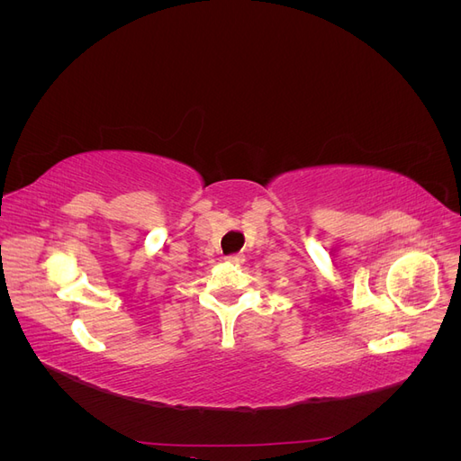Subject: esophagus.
<instances>
[{"instance_id":"obj_1","label":"esophagus","mask_w":461,"mask_h":461,"mask_svg":"<svg viewBox=\"0 0 461 461\" xmlns=\"http://www.w3.org/2000/svg\"><path fill=\"white\" fill-rule=\"evenodd\" d=\"M229 263H234V265H240L242 261H244V256H240V254H236V256H229V258H225Z\"/></svg>"}]
</instances>
